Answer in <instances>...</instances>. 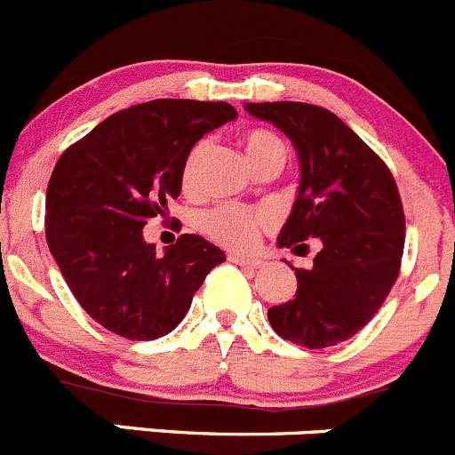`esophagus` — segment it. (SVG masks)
Here are the masks:
<instances>
[{
    "label": "esophagus",
    "mask_w": 455,
    "mask_h": 455,
    "mask_svg": "<svg viewBox=\"0 0 455 455\" xmlns=\"http://www.w3.org/2000/svg\"><path fill=\"white\" fill-rule=\"evenodd\" d=\"M229 263L241 265V267H250V269H259L263 265V259H256V256H243V254H229L228 256Z\"/></svg>",
    "instance_id": "34e87169"
}]
</instances>
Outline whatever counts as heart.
I'll list each match as a JSON object with an SVG mask.
<instances>
[{"mask_svg": "<svg viewBox=\"0 0 455 455\" xmlns=\"http://www.w3.org/2000/svg\"><path fill=\"white\" fill-rule=\"evenodd\" d=\"M243 148H245L247 161L251 168L259 170L260 165L269 161H285V146L274 132L263 128H251L243 134ZM210 150L208 141H199L188 152L181 168V188L188 195H195L199 190V172L204 165L205 155ZM267 226V217L259 210L241 208V205H219L208 210L201 217V232L212 238L219 245H226L229 250H250L259 241L260 229Z\"/></svg>", "mask_w": 455, "mask_h": 455, "instance_id": "heart-1", "label": "heart"}]
</instances>
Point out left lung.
Listing matches in <instances>:
<instances>
[{
    "instance_id": "left-lung-1",
    "label": "left lung",
    "mask_w": 455,
    "mask_h": 455,
    "mask_svg": "<svg viewBox=\"0 0 455 455\" xmlns=\"http://www.w3.org/2000/svg\"><path fill=\"white\" fill-rule=\"evenodd\" d=\"M256 119L287 134L300 159V188L278 247L321 251L312 269H296V296L267 309L281 339L323 349L352 339L374 318L400 274L404 214L385 161L321 106L247 103Z\"/></svg>"
}]
</instances>
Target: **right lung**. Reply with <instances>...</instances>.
Instances as JSON below:
<instances>
[{"instance_id": "1", "label": "right lung", "mask_w": 455, "mask_h": 455, "mask_svg": "<svg viewBox=\"0 0 455 455\" xmlns=\"http://www.w3.org/2000/svg\"><path fill=\"white\" fill-rule=\"evenodd\" d=\"M236 119L226 101L155 99L115 112L57 161L46 192V241L92 321L128 340H155L188 314L226 254L181 234L156 256L143 226L181 195L188 152Z\"/></svg>"}]
</instances>
